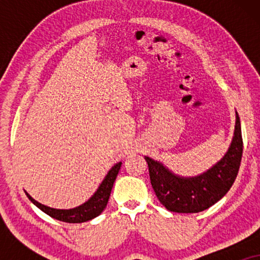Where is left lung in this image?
Masks as SVG:
<instances>
[{
    "label": "left lung",
    "instance_id": "1",
    "mask_svg": "<svg viewBox=\"0 0 260 260\" xmlns=\"http://www.w3.org/2000/svg\"><path fill=\"white\" fill-rule=\"evenodd\" d=\"M243 156V137L237 112L236 130L231 148L221 161L197 177L174 175L163 165L145 156L151 186L159 202L170 212L199 213L225 197L237 179Z\"/></svg>",
    "mask_w": 260,
    "mask_h": 260
}]
</instances>
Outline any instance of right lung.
I'll return each instance as SVG.
<instances>
[{"label": "right lung", "instance_id": "right-lung-1", "mask_svg": "<svg viewBox=\"0 0 260 260\" xmlns=\"http://www.w3.org/2000/svg\"><path fill=\"white\" fill-rule=\"evenodd\" d=\"M122 166V162L117 163L116 166H113L111 170L108 173V175L103 181L101 187L98 188V190L95 191V194L87 202H85L84 205L79 206V207L73 208V209H55L47 207L39 204L38 201H35L30 195L27 194V197L33 204L41 209L42 212H45L46 214H48L52 218L63 222H70V223H80L88 221V220L95 218L101 213L104 211V208L108 205L110 194H111V189L115 182L117 175Z\"/></svg>", "mask_w": 260, "mask_h": 260}]
</instances>
